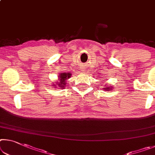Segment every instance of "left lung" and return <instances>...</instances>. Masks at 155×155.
Returning a JSON list of instances; mask_svg holds the SVG:
<instances>
[{"mask_svg": "<svg viewBox=\"0 0 155 155\" xmlns=\"http://www.w3.org/2000/svg\"><path fill=\"white\" fill-rule=\"evenodd\" d=\"M105 90H106V91H109L110 90H111L112 88H111V87H105Z\"/></svg>", "mask_w": 155, "mask_h": 155, "instance_id": "1", "label": "left lung"}]
</instances>
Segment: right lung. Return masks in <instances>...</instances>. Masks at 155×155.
<instances>
[{
	"mask_svg": "<svg viewBox=\"0 0 155 155\" xmlns=\"http://www.w3.org/2000/svg\"><path fill=\"white\" fill-rule=\"evenodd\" d=\"M71 75H72V74H71L69 73V72H68V73H66V72L65 73V72L61 73L60 75H58V78H58V80H59V81H56V84H58V87L63 88L65 87V85L66 84L65 81L67 80L68 78H70L71 77ZM56 84H54V85H56Z\"/></svg>",
	"mask_w": 155,
	"mask_h": 155,
	"instance_id": "add662e5",
	"label": "right lung"
}]
</instances>
